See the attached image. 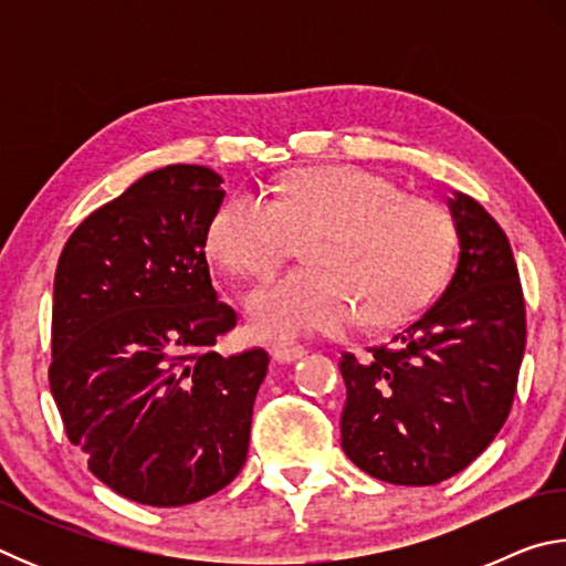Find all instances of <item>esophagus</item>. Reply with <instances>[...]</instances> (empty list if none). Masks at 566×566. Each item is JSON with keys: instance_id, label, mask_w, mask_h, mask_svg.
<instances>
[{"instance_id": "obj_1", "label": "esophagus", "mask_w": 566, "mask_h": 566, "mask_svg": "<svg viewBox=\"0 0 566 566\" xmlns=\"http://www.w3.org/2000/svg\"><path fill=\"white\" fill-rule=\"evenodd\" d=\"M306 354L304 347H300V344H274L272 347V359L276 364H292L296 359H302Z\"/></svg>"}]
</instances>
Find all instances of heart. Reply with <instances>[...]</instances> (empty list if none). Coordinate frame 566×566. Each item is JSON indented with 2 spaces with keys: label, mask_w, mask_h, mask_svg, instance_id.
<instances>
[{
  "label": "heart",
  "mask_w": 566,
  "mask_h": 566,
  "mask_svg": "<svg viewBox=\"0 0 566 566\" xmlns=\"http://www.w3.org/2000/svg\"><path fill=\"white\" fill-rule=\"evenodd\" d=\"M300 239H310V266L247 296L256 337L342 332L359 314L369 324L405 319L437 292L454 252L442 207L359 167L306 169L274 199L237 191L207 227L209 254L239 276L270 274Z\"/></svg>",
  "instance_id": "obj_1"
}]
</instances>
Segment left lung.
<instances>
[{"mask_svg":"<svg viewBox=\"0 0 566 566\" xmlns=\"http://www.w3.org/2000/svg\"><path fill=\"white\" fill-rule=\"evenodd\" d=\"M459 239L439 300L367 359L342 354V449L389 484L429 486L492 444L510 415L526 322L510 239L464 191L447 197Z\"/></svg>","mask_w":566,"mask_h":566,"instance_id":"1","label":"left lung"}]
</instances>
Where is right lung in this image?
Here are the masks:
<instances>
[{
	"label": "right lung",
	"instance_id": "add662e5",
	"mask_svg": "<svg viewBox=\"0 0 566 566\" xmlns=\"http://www.w3.org/2000/svg\"><path fill=\"white\" fill-rule=\"evenodd\" d=\"M222 181L199 165L151 171L84 219L56 264L52 397L90 472L139 504H195L247 462L270 357L212 352L237 324L205 256Z\"/></svg>",
	"mask_w": 566,
	"mask_h": 566
}]
</instances>
